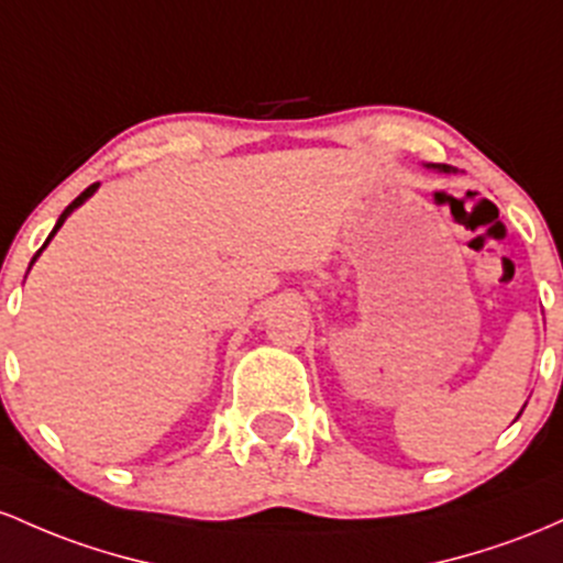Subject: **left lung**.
I'll return each instance as SVG.
<instances>
[{
    "mask_svg": "<svg viewBox=\"0 0 563 563\" xmlns=\"http://www.w3.org/2000/svg\"><path fill=\"white\" fill-rule=\"evenodd\" d=\"M433 167H435V169H441V173H452L450 164H433Z\"/></svg>",
    "mask_w": 563,
    "mask_h": 563,
    "instance_id": "left-lung-1",
    "label": "left lung"
}]
</instances>
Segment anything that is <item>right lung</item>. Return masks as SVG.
<instances>
[{
	"label": "right lung",
	"mask_w": 563,
	"mask_h": 563,
	"mask_svg": "<svg viewBox=\"0 0 563 563\" xmlns=\"http://www.w3.org/2000/svg\"><path fill=\"white\" fill-rule=\"evenodd\" d=\"M95 188H98V183H92V186H90V188H85V191H81V194H79V197H77V199H74V201H71V205H68V207H66V210H63V214H60V218H58V223H55V229H53V233H49V239H53V236H55V233H58V229H60V225H63V220H66V218H68V212H74V210H77V207L81 205V201H85L87 197H92V194H95ZM49 239H47V242H49ZM47 242H44V247H47ZM44 247H42V250H44ZM42 250H40V252H42ZM40 252H36V255H40ZM36 255H34V261H36ZM34 261H31V263H34Z\"/></svg>",
	"instance_id": "add662e5"
}]
</instances>
